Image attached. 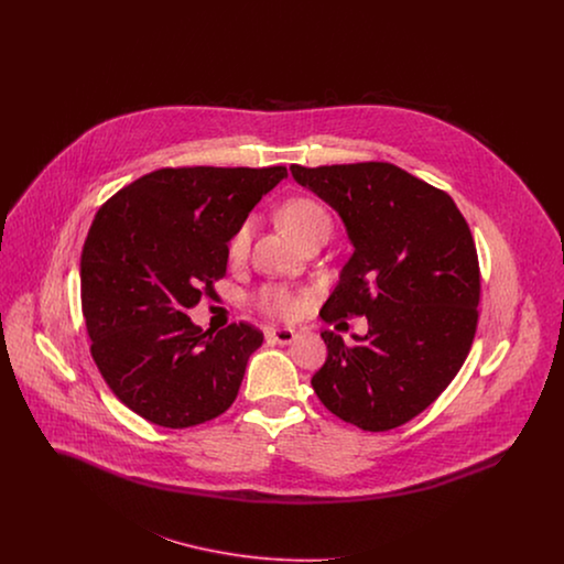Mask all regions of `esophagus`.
Returning a JSON list of instances; mask_svg holds the SVG:
<instances>
[{"label": "esophagus", "mask_w": 564, "mask_h": 564, "mask_svg": "<svg viewBox=\"0 0 564 564\" xmlns=\"http://www.w3.org/2000/svg\"><path fill=\"white\" fill-rule=\"evenodd\" d=\"M295 336H297L295 329H290V327H272L267 332V338L274 345H292Z\"/></svg>", "instance_id": "esophagus-1"}]
</instances>
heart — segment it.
Here are the masks:
<instances>
[{"label": "heart", "instance_id": "obj_1", "mask_svg": "<svg viewBox=\"0 0 564 564\" xmlns=\"http://www.w3.org/2000/svg\"><path fill=\"white\" fill-rule=\"evenodd\" d=\"M279 217H281L283 226L302 245L315 239L317 235H329V230H332V217L325 212L322 203H317L315 198L297 196V198L288 200ZM251 228H253L251 219H245L241 226L235 230L232 239L228 242V256L232 260H241L247 256L249 241H251ZM253 300L260 311H264L267 315L276 317V319H288L297 311V295L294 294V290L279 285V283L264 285Z\"/></svg>", "mask_w": 564, "mask_h": 564}]
</instances>
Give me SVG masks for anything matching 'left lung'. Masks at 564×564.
Segmentation results:
<instances>
[{
  "mask_svg": "<svg viewBox=\"0 0 564 564\" xmlns=\"http://www.w3.org/2000/svg\"><path fill=\"white\" fill-rule=\"evenodd\" d=\"M345 221L352 256L322 319L366 317L355 345L323 329L327 359L311 384L364 431H389L440 398L471 349L480 267L471 230L444 189L391 162L290 166Z\"/></svg>",
  "mask_w": 564,
  "mask_h": 564,
  "instance_id": "8db88e82",
  "label": "left lung"
}]
</instances>
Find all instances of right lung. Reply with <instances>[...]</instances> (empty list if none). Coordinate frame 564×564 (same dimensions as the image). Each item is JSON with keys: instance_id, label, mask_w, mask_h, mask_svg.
<instances>
[{"instance_id": "right-lung-1", "label": "right lung", "mask_w": 564, "mask_h": 564, "mask_svg": "<svg viewBox=\"0 0 564 564\" xmlns=\"http://www.w3.org/2000/svg\"><path fill=\"white\" fill-rule=\"evenodd\" d=\"M285 166H180L148 173L97 212L80 260L90 355L113 395L145 421L184 430L237 400L264 334L203 332L188 311L226 274L228 241Z\"/></svg>"}]
</instances>
